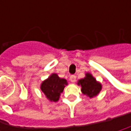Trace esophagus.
<instances>
[{
  "mask_svg": "<svg viewBox=\"0 0 131 131\" xmlns=\"http://www.w3.org/2000/svg\"><path fill=\"white\" fill-rule=\"evenodd\" d=\"M76 79H77V76L76 75H71L70 77V80L72 82V83H75L76 82Z\"/></svg>",
  "mask_w": 131,
  "mask_h": 131,
  "instance_id": "obj_1",
  "label": "esophagus"
}]
</instances>
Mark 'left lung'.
<instances>
[{
  "label": "left lung",
  "mask_w": 131,
  "mask_h": 131,
  "mask_svg": "<svg viewBox=\"0 0 131 131\" xmlns=\"http://www.w3.org/2000/svg\"><path fill=\"white\" fill-rule=\"evenodd\" d=\"M79 84L82 86V92L90 98L98 95L102 89V86L98 83L90 73H86V77L79 80Z\"/></svg>",
  "instance_id": "8db88e82"
}]
</instances>
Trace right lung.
I'll list each match as a JSON object with an SVG mask.
<instances>
[{
  "label": "right lung",
  "mask_w": 131,
  "mask_h": 131,
  "mask_svg": "<svg viewBox=\"0 0 131 131\" xmlns=\"http://www.w3.org/2000/svg\"><path fill=\"white\" fill-rule=\"evenodd\" d=\"M67 84L66 80L61 79L57 74L53 73L41 83V90L50 101L57 102Z\"/></svg>",
  "instance_id": "1"
}]
</instances>
